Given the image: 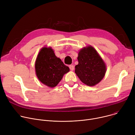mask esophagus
<instances>
[{"label":"esophagus","mask_w":135,"mask_h":135,"mask_svg":"<svg viewBox=\"0 0 135 135\" xmlns=\"http://www.w3.org/2000/svg\"><path fill=\"white\" fill-rule=\"evenodd\" d=\"M69 69L71 70V71H73V70H74V66H73V65H69Z\"/></svg>","instance_id":"obj_1"}]
</instances>
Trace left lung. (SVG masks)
Masks as SVG:
<instances>
[{
	"label": "left lung",
	"mask_w": 135,
	"mask_h": 135,
	"mask_svg": "<svg viewBox=\"0 0 135 135\" xmlns=\"http://www.w3.org/2000/svg\"><path fill=\"white\" fill-rule=\"evenodd\" d=\"M79 64L75 72L85 84L92 86L99 83L106 71L105 64L101 56L92 46L81 49L78 57Z\"/></svg>",
	"instance_id": "left-lung-1"
}]
</instances>
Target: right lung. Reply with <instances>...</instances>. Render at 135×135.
Listing matches in <instances>:
<instances>
[{
	"mask_svg": "<svg viewBox=\"0 0 135 135\" xmlns=\"http://www.w3.org/2000/svg\"><path fill=\"white\" fill-rule=\"evenodd\" d=\"M35 70L38 79L49 87L56 86L69 71L61 59L57 57L51 47L42 48L35 62Z\"/></svg>",
	"mask_w": 135,
	"mask_h": 135,
	"instance_id": "obj_1",
	"label": "right lung"
}]
</instances>
